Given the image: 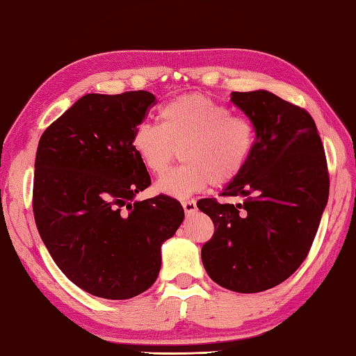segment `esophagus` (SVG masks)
<instances>
[{"label": "esophagus", "mask_w": 356, "mask_h": 356, "mask_svg": "<svg viewBox=\"0 0 356 356\" xmlns=\"http://www.w3.org/2000/svg\"><path fill=\"white\" fill-rule=\"evenodd\" d=\"M182 207L186 214H193L194 211L197 210V205H196V200H184L182 202Z\"/></svg>", "instance_id": "esophagus-1"}]
</instances>
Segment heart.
I'll list each match as a JSON object with an SVG mask.
<instances>
[{
  "label": "heart",
  "mask_w": 356,
  "mask_h": 356,
  "mask_svg": "<svg viewBox=\"0 0 356 356\" xmlns=\"http://www.w3.org/2000/svg\"><path fill=\"white\" fill-rule=\"evenodd\" d=\"M160 123L143 122L132 146L146 170L160 174L180 148L184 165L163 174L156 191L185 199L211 182L225 185L245 168L254 146V127L245 117L204 95H184L160 109Z\"/></svg>",
  "instance_id": "1"
}]
</instances>
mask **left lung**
Masks as SVG:
<instances>
[{
  "label": "left lung",
  "instance_id": "obj_1",
  "mask_svg": "<svg viewBox=\"0 0 356 356\" xmlns=\"http://www.w3.org/2000/svg\"><path fill=\"white\" fill-rule=\"evenodd\" d=\"M229 100L256 138L245 168L222 191L243 204L197 202L214 224L202 262L220 287L257 293L284 282L307 257L329 199V172L307 111L264 89L232 92Z\"/></svg>",
  "mask_w": 356,
  "mask_h": 356
}]
</instances>
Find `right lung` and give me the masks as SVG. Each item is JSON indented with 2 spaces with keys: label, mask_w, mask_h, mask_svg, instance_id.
<instances>
[{
  "label": "right lung",
  "mask_w": 356,
  "mask_h": 356,
  "mask_svg": "<svg viewBox=\"0 0 356 356\" xmlns=\"http://www.w3.org/2000/svg\"><path fill=\"white\" fill-rule=\"evenodd\" d=\"M152 104L148 90L86 94L40 138L35 224L67 280L94 296L129 299L148 290L162 243L185 218L170 196L136 200L151 179L132 134Z\"/></svg>",
  "instance_id": "add662e5"
}]
</instances>
